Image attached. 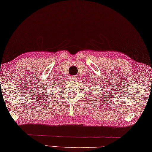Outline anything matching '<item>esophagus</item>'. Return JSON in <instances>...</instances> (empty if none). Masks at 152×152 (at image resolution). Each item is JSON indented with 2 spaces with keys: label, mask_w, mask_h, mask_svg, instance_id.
<instances>
[{
  "label": "esophagus",
  "mask_w": 152,
  "mask_h": 152,
  "mask_svg": "<svg viewBox=\"0 0 152 152\" xmlns=\"http://www.w3.org/2000/svg\"><path fill=\"white\" fill-rule=\"evenodd\" d=\"M71 81H76V78L75 76H72V77H70V79Z\"/></svg>",
  "instance_id": "obj_1"
}]
</instances>
